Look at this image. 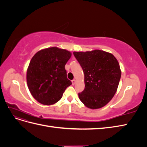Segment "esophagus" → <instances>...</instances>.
<instances>
[{
    "label": "esophagus",
    "mask_w": 147,
    "mask_h": 147,
    "mask_svg": "<svg viewBox=\"0 0 147 147\" xmlns=\"http://www.w3.org/2000/svg\"><path fill=\"white\" fill-rule=\"evenodd\" d=\"M72 84L73 85H74V84L76 83V80H75L74 79V80H72Z\"/></svg>",
    "instance_id": "34e87169"
}]
</instances>
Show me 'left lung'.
Segmentation results:
<instances>
[{
  "label": "left lung",
  "instance_id": "1",
  "mask_svg": "<svg viewBox=\"0 0 147 147\" xmlns=\"http://www.w3.org/2000/svg\"><path fill=\"white\" fill-rule=\"evenodd\" d=\"M84 74V90L79 99L87 107L97 109L107 104L116 93L121 72L112 54L95 50L74 52Z\"/></svg>",
  "mask_w": 147,
  "mask_h": 147
}]
</instances>
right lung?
<instances>
[{"label": "right lung", "mask_w": 147, "mask_h": 147, "mask_svg": "<svg viewBox=\"0 0 147 147\" xmlns=\"http://www.w3.org/2000/svg\"><path fill=\"white\" fill-rule=\"evenodd\" d=\"M72 56L69 51L57 47L35 53L27 70V84L34 98L50 105L58 102L65 89L72 84L67 77L65 65Z\"/></svg>", "instance_id": "1"}]
</instances>
